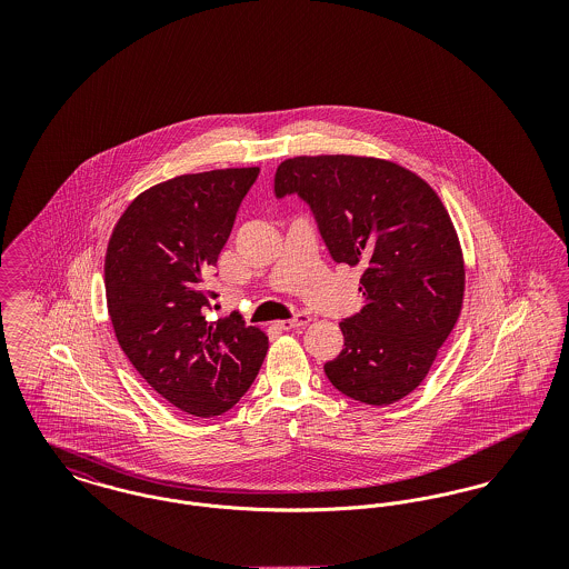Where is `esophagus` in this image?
<instances>
[{"label": "esophagus", "mask_w": 569, "mask_h": 569, "mask_svg": "<svg viewBox=\"0 0 569 569\" xmlns=\"http://www.w3.org/2000/svg\"><path fill=\"white\" fill-rule=\"evenodd\" d=\"M309 322H311V316L298 313L292 320H283V322H279L277 326H279L281 330H295V328H302V326H307Z\"/></svg>", "instance_id": "esophagus-1"}]
</instances>
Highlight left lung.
I'll return each instance as SVG.
<instances>
[{
  "mask_svg": "<svg viewBox=\"0 0 569 569\" xmlns=\"http://www.w3.org/2000/svg\"><path fill=\"white\" fill-rule=\"evenodd\" d=\"M297 193L335 262L362 267L365 305L341 322L326 378L353 401L390 406L427 378L459 320V237L433 188L395 162L300 156L279 163L274 196Z\"/></svg>",
  "mask_w": 569,
  "mask_h": 569,
  "instance_id": "8db88e82",
  "label": "left lung"
}]
</instances>
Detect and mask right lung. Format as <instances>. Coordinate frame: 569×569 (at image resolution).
<instances>
[{"instance_id":"right-lung-1","label":"right lung","mask_w":569,"mask_h":569,"mask_svg":"<svg viewBox=\"0 0 569 569\" xmlns=\"http://www.w3.org/2000/svg\"><path fill=\"white\" fill-rule=\"evenodd\" d=\"M260 168L181 174L158 183L119 217L104 260L110 322L121 350L168 403L191 416L234 406L269 350L241 316L211 322L204 279L228 241Z\"/></svg>"}]
</instances>
